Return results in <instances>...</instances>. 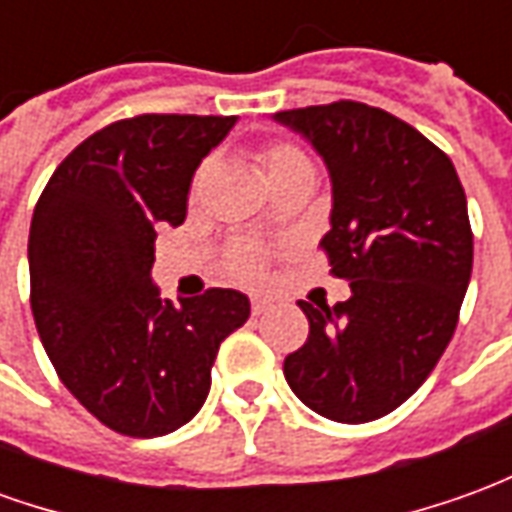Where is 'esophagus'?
Segmentation results:
<instances>
[{"mask_svg": "<svg viewBox=\"0 0 512 512\" xmlns=\"http://www.w3.org/2000/svg\"><path fill=\"white\" fill-rule=\"evenodd\" d=\"M268 310H271V301L263 299V296H255V299H252V315H266Z\"/></svg>", "mask_w": 512, "mask_h": 512, "instance_id": "esophagus-1", "label": "esophagus"}]
</instances>
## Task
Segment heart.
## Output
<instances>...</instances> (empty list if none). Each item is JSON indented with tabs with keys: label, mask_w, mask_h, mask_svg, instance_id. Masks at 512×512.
Listing matches in <instances>:
<instances>
[{
	"label": "heart",
	"mask_w": 512,
	"mask_h": 512,
	"mask_svg": "<svg viewBox=\"0 0 512 512\" xmlns=\"http://www.w3.org/2000/svg\"><path fill=\"white\" fill-rule=\"evenodd\" d=\"M257 164L266 172L268 183L274 186L279 180L290 178V175H299V172H312L310 158L301 153L296 145L288 142H271V145L260 147L257 153ZM208 167L197 169V175L191 180V194H197L205 183ZM227 268L235 279H244V282H257L263 277V268H266V252L255 244H238L233 246V252L227 257Z\"/></svg>",
	"instance_id": "b5f03b06"
}]
</instances>
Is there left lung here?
<instances>
[{
  "label": "left lung",
  "mask_w": 512,
  "mask_h": 512,
  "mask_svg": "<svg viewBox=\"0 0 512 512\" xmlns=\"http://www.w3.org/2000/svg\"><path fill=\"white\" fill-rule=\"evenodd\" d=\"M274 120L329 169L321 246L351 282L337 307L299 301L310 337L285 359V378L315 414L370 422L406 403L450 345L472 277L466 194L450 158L384 109L337 101Z\"/></svg>",
  "instance_id": "obj_1"
}]
</instances>
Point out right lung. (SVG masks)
<instances>
[{"instance_id": "1", "label": "right lung", "mask_w": 512, "mask_h": 512, "mask_svg": "<svg viewBox=\"0 0 512 512\" xmlns=\"http://www.w3.org/2000/svg\"><path fill=\"white\" fill-rule=\"evenodd\" d=\"M235 117L139 115L87 136L54 169L29 227L40 343L68 392L106 428L153 439L205 403L219 345L249 318L241 290L161 299L156 227H178L202 158Z\"/></svg>"}]
</instances>
